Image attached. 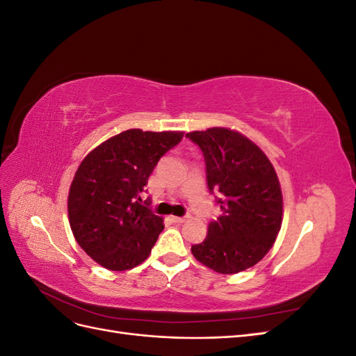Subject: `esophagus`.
<instances>
[{
  "instance_id": "34e87169",
  "label": "esophagus",
  "mask_w": 356,
  "mask_h": 356,
  "mask_svg": "<svg viewBox=\"0 0 356 356\" xmlns=\"http://www.w3.org/2000/svg\"><path fill=\"white\" fill-rule=\"evenodd\" d=\"M187 218H188V217H175V215H172V217H170V221H172V222H178V224H181V222H186V221H187Z\"/></svg>"
}]
</instances>
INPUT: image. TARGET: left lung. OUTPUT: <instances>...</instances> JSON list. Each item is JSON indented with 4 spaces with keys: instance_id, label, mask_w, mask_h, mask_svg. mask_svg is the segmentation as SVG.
I'll list each match as a JSON object with an SVG mask.
<instances>
[{
    "instance_id": "obj_1",
    "label": "left lung",
    "mask_w": 356,
    "mask_h": 356,
    "mask_svg": "<svg viewBox=\"0 0 356 356\" xmlns=\"http://www.w3.org/2000/svg\"><path fill=\"white\" fill-rule=\"evenodd\" d=\"M202 149L211 193H220V217L191 246L197 261L222 275L255 266L270 251L282 225V190L270 160L251 139L227 127L186 135Z\"/></svg>"
}]
</instances>
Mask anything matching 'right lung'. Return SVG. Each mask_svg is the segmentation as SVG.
I'll use <instances>...</instances> for the list:
<instances>
[{"label": "right lung", "instance_id": "1", "mask_svg": "<svg viewBox=\"0 0 356 356\" xmlns=\"http://www.w3.org/2000/svg\"><path fill=\"white\" fill-rule=\"evenodd\" d=\"M182 136L129 129L83 159L68 193V218L75 241L102 267L129 270L152 252L163 218L139 195L160 157Z\"/></svg>", "mask_w": 356, "mask_h": 356}]
</instances>
